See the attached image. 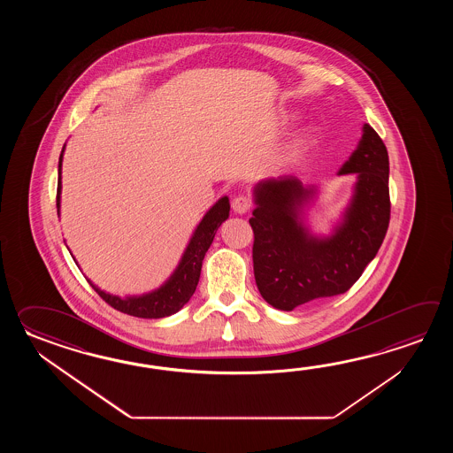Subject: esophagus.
Listing matches in <instances>:
<instances>
[{
  "label": "esophagus",
  "mask_w": 453,
  "mask_h": 453,
  "mask_svg": "<svg viewBox=\"0 0 453 453\" xmlns=\"http://www.w3.org/2000/svg\"><path fill=\"white\" fill-rule=\"evenodd\" d=\"M231 207H233V211L236 213H246L252 207V201H250L248 196H238V197L233 199Z\"/></svg>",
  "instance_id": "1"
}]
</instances>
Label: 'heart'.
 Listing matches in <instances>:
<instances>
[{
	"instance_id": "obj_1",
	"label": "heart",
	"mask_w": 453,
	"mask_h": 453,
	"mask_svg": "<svg viewBox=\"0 0 453 453\" xmlns=\"http://www.w3.org/2000/svg\"><path fill=\"white\" fill-rule=\"evenodd\" d=\"M312 142V135H303L296 139V142L291 145V150H289V157H295V155L301 154L304 149H308L309 144Z\"/></svg>"
}]
</instances>
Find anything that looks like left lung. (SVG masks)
<instances>
[{
	"label": "left lung",
	"mask_w": 453,
	"mask_h": 453,
	"mask_svg": "<svg viewBox=\"0 0 453 453\" xmlns=\"http://www.w3.org/2000/svg\"><path fill=\"white\" fill-rule=\"evenodd\" d=\"M348 173L357 176L355 196L345 220L326 240L311 236L298 219L314 189L296 176L270 178L256 186L257 207L250 219L254 277L262 298L273 308L293 311L342 295L376 257L390 222L388 154L369 125L338 172Z\"/></svg>",
	"instance_id": "obj_1"
}]
</instances>
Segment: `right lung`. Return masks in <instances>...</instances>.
I'll return each instance as SVG.
<instances>
[{
    "label": "right lung",
    "instance_id": "1",
    "mask_svg": "<svg viewBox=\"0 0 453 453\" xmlns=\"http://www.w3.org/2000/svg\"><path fill=\"white\" fill-rule=\"evenodd\" d=\"M63 152H65V147L59 155L58 164V191H57V209L58 211ZM228 215H230V201H228V197H222L209 212L205 213L203 222L197 225L193 238L184 250L183 259L180 262L178 269L174 270L173 275L162 288L155 289L152 293L142 295V296L123 299L96 288L90 280H87V281L92 285V288L96 289L100 298L119 312L142 319H160L172 316L183 308L184 304L193 296L196 287L199 283V277H201L203 256L211 248L213 236L219 230V226L228 219Z\"/></svg>",
    "mask_w": 453,
    "mask_h": 453
}]
</instances>
